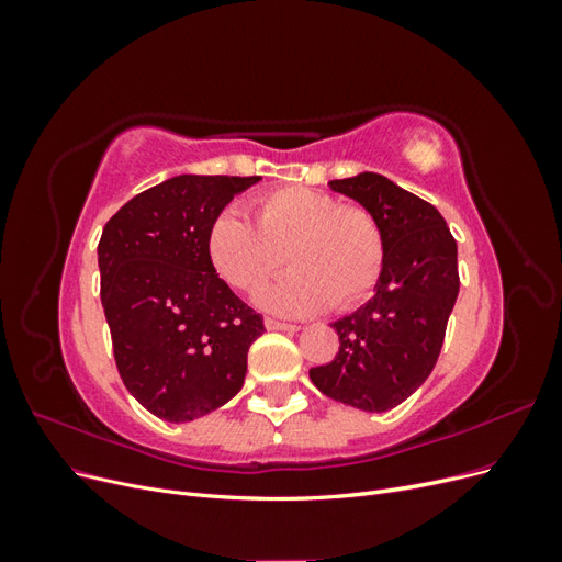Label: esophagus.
<instances>
[{
	"instance_id": "34e87169",
	"label": "esophagus",
	"mask_w": 562,
	"mask_h": 562,
	"mask_svg": "<svg viewBox=\"0 0 562 562\" xmlns=\"http://www.w3.org/2000/svg\"><path fill=\"white\" fill-rule=\"evenodd\" d=\"M265 326L269 330H283V333H297L300 326H295V323H285V321H279V318H265Z\"/></svg>"
}]
</instances>
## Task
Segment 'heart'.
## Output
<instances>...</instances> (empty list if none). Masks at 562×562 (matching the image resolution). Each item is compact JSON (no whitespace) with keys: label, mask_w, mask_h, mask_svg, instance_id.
<instances>
[{"label":"heart","mask_w":562,"mask_h":562,"mask_svg":"<svg viewBox=\"0 0 562 562\" xmlns=\"http://www.w3.org/2000/svg\"><path fill=\"white\" fill-rule=\"evenodd\" d=\"M252 220L236 209L217 213L206 252L236 291L252 293L288 260L293 269L258 295L279 314H312L337 304L349 310L375 288L384 265V236L366 209L339 206L330 194L281 187L252 201Z\"/></svg>","instance_id":"heart-1"}]
</instances>
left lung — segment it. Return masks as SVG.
<instances>
[{"mask_svg": "<svg viewBox=\"0 0 562 562\" xmlns=\"http://www.w3.org/2000/svg\"><path fill=\"white\" fill-rule=\"evenodd\" d=\"M378 220L384 265L375 295L330 326L339 351L310 370L314 386L333 401L366 413L403 403L431 375L459 293L457 244L431 203L380 173L330 180Z\"/></svg>", "mask_w": 562, "mask_h": 562, "instance_id": "8db88e82", "label": "left lung"}]
</instances>
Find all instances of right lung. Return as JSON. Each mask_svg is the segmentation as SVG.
<instances>
[{"label": "right lung", "mask_w": 562, "mask_h": 562, "mask_svg": "<svg viewBox=\"0 0 562 562\" xmlns=\"http://www.w3.org/2000/svg\"><path fill=\"white\" fill-rule=\"evenodd\" d=\"M258 180L168 178L124 203L100 236V300L119 375L159 419H199L244 386L265 323L217 277L206 234Z\"/></svg>", "instance_id": "right-lung-1"}]
</instances>
